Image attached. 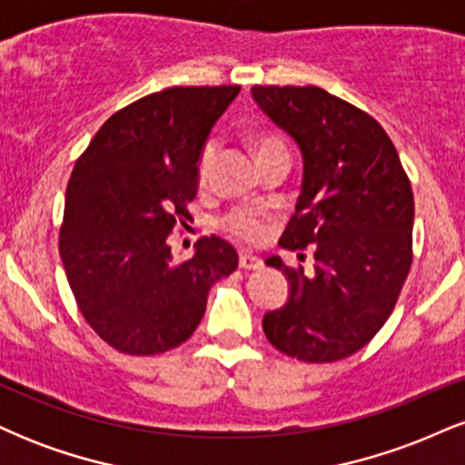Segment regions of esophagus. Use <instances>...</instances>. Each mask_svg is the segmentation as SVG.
Instances as JSON below:
<instances>
[{"mask_svg":"<svg viewBox=\"0 0 465 465\" xmlns=\"http://www.w3.org/2000/svg\"><path fill=\"white\" fill-rule=\"evenodd\" d=\"M240 269L242 271H255L262 266V260L255 258V255H249V253H240V260H238Z\"/></svg>","mask_w":465,"mask_h":465,"instance_id":"esophagus-1","label":"esophagus"}]
</instances>
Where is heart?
<instances>
[{"instance_id":"heart-1","label":"heart","mask_w":465,"mask_h":465,"mask_svg":"<svg viewBox=\"0 0 465 465\" xmlns=\"http://www.w3.org/2000/svg\"><path fill=\"white\" fill-rule=\"evenodd\" d=\"M255 148H258V154H262L266 151H273V148H284V143L277 140V137L264 135L255 142ZM214 159H216V143L214 142L205 143V148H203L199 157L201 181L210 177V170L212 165H214ZM225 229L233 238L242 240V242H258V240L264 236V223L260 221V216L255 214V212H249V210H238L233 212V214H229L225 218Z\"/></svg>"}]
</instances>
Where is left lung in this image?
<instances>
[{
    "label": "left lung",
    "mask_w": 465,
    "mask_h": 465,
    "mask_svg": "<svg viewBox=\"0 0 465 465\" xmlns=\"http://www.w3.org/2000/svg\"><path fill=\"white\" fill-rule=\"evenodd\" d=\"M251 95L303 159L284 249L314 244V271L286 275L282 308L266 312V339L286 356L332 362L365 348L396 306L413 260V192L389 135L365 111L319 87H253ZM300 258L303 255L300 253Z\"/></svg>",
    "instance_id": "left-lung-1"
}]
</instances>
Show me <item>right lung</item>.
I'll return each instance as SVG.
<instances>
[{
  "instance_id": "obj_1",
  "label": "right lung",
  "mask_w": 465,
  "mask_h": 465,
  "mask_svg": "<svg viewBox=\"0 0 465 465\" xmlns=\"http://www.w3.org/2000/svg\"><path fill=\"white\" fill-rule=\"evenodd\" d=\"M238 92L146 95L111 115L74 165L58 249L80 312L117 351L151 356L188 341L212 284L236 271L227 240L201 238L190 260L174 262L168 236L188 218L199 157Z\"/></svg>"
}]
</instances>
